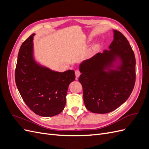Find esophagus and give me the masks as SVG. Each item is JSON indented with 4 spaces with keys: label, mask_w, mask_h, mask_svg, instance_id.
I'll return each mask as SVG.
<instances>
[{
    "label": "esophagus",
    "mask_w": 149,
    "mask_h": 149,
    "mask_svg": "<svg viewBox=\"0 0 149 149\" xmlns=\"http://www.w3.org/2000/svg\"><path fill=\"white\" fill-rule=\"evenodd\" d=\"M80 74H81V72H80V71L79 70H75V75H76V79H77L79 78V76H80Z\"/></svg>",
    "instance_id": "34e87169"
}]
</instances>
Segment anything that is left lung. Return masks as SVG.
<instances>
[{
  "label": "left lung",
  "mask_w": 149,
  "mask_h": 149,
  "mask_svg": "<svg viewBox=\"0 0 149 149\" xmlns=\"http://www.w3.org/2000/svg\"><path fill=\"white\" fill-rule=\"evenodd\" d=\"M114 40L109 50L98 53L80 65L79 82L81 84L86 107L94 113L113 111L126 101L136 82V58L125 36L114 30ZM119 57L120 70H108Z\"/></svg>",
  "instance_id": "1"
}]
</instances>
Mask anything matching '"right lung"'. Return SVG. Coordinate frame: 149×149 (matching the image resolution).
<instances>
[{"label": "right lung", "instance_id": "1", "mask_svg": "<svg viewBox=\"0 0 149 149\" xmlns=\"http://www.w3.org/2000/svg\"><path fill=\"white\" fill-rule=\"evenodd\" d=\"M33 33L23 42L18 54L15 79L24 101L36 114L51 117L62 112L73 70L55 72L36 63L33 58Z\"/></svg>", "mask_w": 149, "mask_h": 149}]
</instances>
